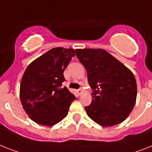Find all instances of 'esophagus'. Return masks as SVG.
Wrapping results in <instances>:
<instances>
[{"label": "esophagus", "mask_w": 152, "mask_h": 152, "mask_svg": "<svg viewBox=\"0 0 152 152\" xmlns=\"http://www.w3.org/2000/svg\"><path fill=\"white\" fill-rule=\"evenodd\" d=\"M77 93H78V94H79V95H80V94H82V93H83V89H82V88H80V89H79V90H77Z\"/></svg>", "instance_id": "esophagus-1"}]
</instances>
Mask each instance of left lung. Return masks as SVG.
<instances>
[{"label": "left lung", "instance_id": "obj_1", "mask_svg": "<svg viewBox=\"0 0 152 152\" xmlns=\"http://www.w3.org/2000/svg\"><path fill=\"white\" fill-rule=\"evenodd\" d=\"M76 56L87 72L92 103L85 107L87 115L104 127L123 122L133 110L137 97L134 74L101 48L76 49Z\"/></svg>", "mask_w": 152, "mask_h": 152}]
</instances>
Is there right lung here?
I'll list each match as a JSON object with an SVG mask.
<instances>
[{"label":"right lung","mask_w":152,"mask_h":152,"mask_svg":"<svg viewBox=\"0 0 152 152\" xmlns=\"http://www.w3.org/2000/svg\"><path fill=\"white\" fill-rule=\"evenodd\" d=\"M76 51L62 47L52 48L25 69L20 86V99L31 119L41 125L56 124L68 114L76 97L62 83L63 72Z\"/></svg>","instance_id":"1"}]
</instances>
